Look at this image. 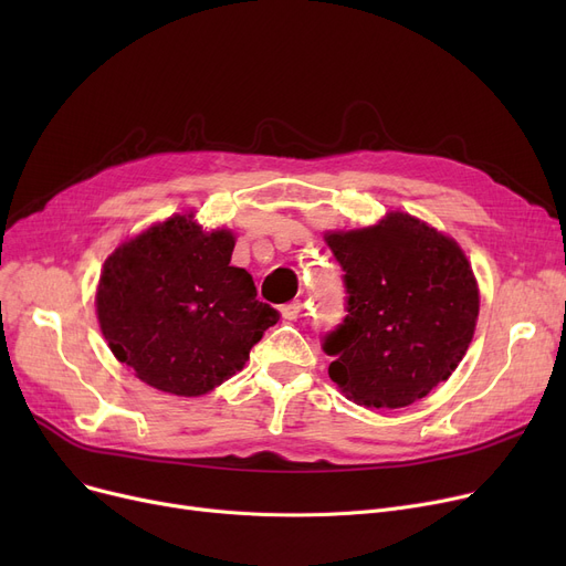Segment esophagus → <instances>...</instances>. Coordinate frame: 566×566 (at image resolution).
<instances>
[{
	"instance_id": "34e87169",
	"label": "esophagus",
	"mask_w": 566,
	"mask_h": 566,
	"mask_svg": "<svg viewBox=\"0 0 566 566\" xmlns=\"http://www.w3.org/2000/svg\"><path fill=\"white\" fill-rule=\"evenodd\" d=\"M282 316L286 318V321H295L301 316V312H303V303L301 301H293V303H286V305H282Z\"/></svg>"
}]
</instances>
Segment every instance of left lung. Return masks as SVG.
Here are the masks:
<instances>
[{"mask_svg": "<svg viewBox=\"0 0 566 566\" xmlns=\"http://www.w3.org/2000/svg\"><path fill=\"white\" fill-rule=\"evenodd\" d=\"M344 271L346 316L323 337L337 388L365 408H403L448 380L480 314L463 250L427 222L388 213L325 233Z\"/></svg>", "mask_w": 566, "mask_h": 566, "instance_id": "left-lung-1", "label": "left lung"}]
</instances>
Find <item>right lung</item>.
I'll use <instances>...</instances> for the list:
<instances>
[{
	"instance_id": "obj_1",
	"label": "right lung",
	"mask_w": 566,
	"mask_h": 566,
	"mask_svg": "<svg viewBox=\"0 0 566 566\" xmlns=\"http://www.w3.org/2000/svg\"><path fill=\"white\" fill-rule=\"evenodd\" d=\"M233 233L174 216L118 245L105 261L96 312L114 358L139 380L201 397L241 371L280 321L256 301L245 268L231 265Z\"/></svg>"
}]
</instances>
